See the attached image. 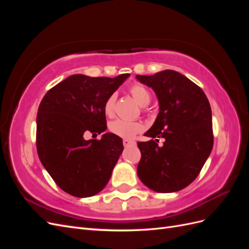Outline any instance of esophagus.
<instances>
[{
  "instance_id": "esophagus-1",
  "label": "esophagus",
  "mask_w": 249,
  "mask_h": 249,
  "mask_svg": "<svg viewBox=\"0 0 249 249\" xmlns=\"http://www.w3.org/2000/svg\"><path fill=\"white\" fill-rule=\"evenodd\" d=\"M124 145L126 147V146H130V145H135V141L131 140V139H124L123 141Z\"/></svg>"
}]
</instances>
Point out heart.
<instances>
[{
	"label": "heart",
	"instance_id": "heart-1",
	"mask_svg": "<svg viewBox=\"0 0 249 249\" xmlns=\"http://www.w3.org/2000/svg\"><path fill=\"white\" fill-rule=\"evenodd\" d=\"M130 92L134 100L138 103L139 106L145 107L150 102V93L144 86L140 84H134L130 87ZM115 94H110L104 104V112L108 117H111L114 114V106H115ZM110 131L123 138H131L135 134L139 133L142 130V124L139 122L135 120H124V119H116L112 122L109 125Z\"/></svg>",
	"mask_w": 249,
	"mask_h": 249
}]
</instances>
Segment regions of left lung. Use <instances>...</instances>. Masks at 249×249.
Returning <instances> with one entry per match:
<instances>
[{
    "label": "left lung",
    "mask_w": 249,
    "mask_h": 249,
    "mask_svg": "<svg viewBox=\"0 0 249 249\" xmlns=\"http://www.w3.org/2000/svg\"><path fill=\"white\" fill-rule=\"evenodd\" d=\"M136 79L155 91L159 102L149 141L138 142L141 160L137 175L149 189L171 193L197 178L213 148L212 111L205 92L178 71L166 70ZM164 138L162 147L157 140Z\"/></svg>",
    "instance_id": "8db88e82"
}]
</instances>
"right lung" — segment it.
Segmentation results:
<instances>
[{"label": "right lung", "mask_w": 249, "mask_h": 249, "mask_svg": "<svg viewBox=\"0 0 249 249\" xmlns=\"http://www.w3.org/2000/svg\"><path fill=\"white\" fill-rule=\"evenodd\" d=\"M72 74L50 89L39 105L36 146L39 160L55 183L76 197L101 192L124 150L123 139L105 133L85 140L87 132L107 130L105 101L129 78Z\"/></svg>", "instance_id": "obj_1"}]
</instances>
